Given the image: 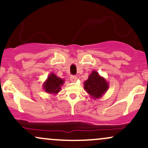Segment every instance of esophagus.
Returning <instances> with one entry per match:
<instances>
[{
    "label": "esophagus",
    "instance_id": "esophagus-1",
    "mask_svg": "<svg viewBox=\"0 0 148 148\" xmlns=\"http://www.w3.org/2000/svg\"><path fill=\"white\" fill-rule=\"evenodd\" d=\"M77 77H76L75 75H71V77H70V80L71 81V82H76V80H77Z\"/></svg>",
    "mask_w": 148,
    "mask_h": 148
}]
</instances>
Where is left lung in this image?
<instances>
[{
	"label": "left lung",
	"instance_id": "1",
	"mask_svg": "<svg viewBox=\"0 0 148 148\" xmlns=\"http://www.w3.org/2000/svg\"><path fill=\"white\" fill-rule=\"evenodd\" d=\"M84 88L92 98L98 99L108 90L109 84L103 77L99 75L98 72L92 71L88 79L84 82Z\"/></svg>",
	"mask_w": 148,
	"mask_h": 148
}]
</instances>
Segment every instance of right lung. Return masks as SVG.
<instances>
[{
  "label": "right lung",
  "mask_w": 148,
  "mask_h": 148,
  "mask_svg": "<svg viewBox=\"0 0 148 148\" xmlns=\"http://www.w3.org/2000/svg\"><path fill=\"white\" fill-rule=\"evenodd\" d=\"M64 81L58 77L56 74H50L48 79L43 84V88L48 93L57 94L60 91L61 86L64 84Z\"/></svg>",
  "instance_id": "add662e5"
}]
</instances>
